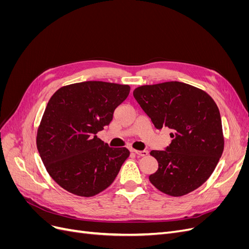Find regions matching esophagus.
Listing matches in <instances>:
<instances>
[{
	"label": "esophagus",
	"mask_w": 249,
	"mask_h": 249,
	"mask_svg": "<svg viewBox=\"0 0 249 249\" xmlns=\"http://www.w3.org/2000/svg\"><path fill=\"white\" fill-rule=\"evenodd\" d=\"M132 152L136 154L138 157H144L148 154L147 150H135V149H132Z\"/></svg>",
	"instance_id": "34e87169"
}]
</instances>
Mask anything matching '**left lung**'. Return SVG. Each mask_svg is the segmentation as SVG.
<instances>
[{
	"label": "left lung",
	"instance_id": "1",
	"mask_svg": "<svg viewBox=\"0 0 249 249\" xmlns=\"http://www.w3.org/2000/svg\"><path fill=\"white\" fill-rule=\"evenodd\" d=\"M135 100L157 129L172 130L164 150H152L158 170L149 180L158 190L182 196L212 175L223 152L219 110L202 90L171 81L144 85L133 91Z\"/></svg>",
	"mask_w": 249,
	"mask_h": 249
}]
</instances>
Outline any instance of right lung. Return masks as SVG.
<instances>
[{
	"mask_svg": "<svg viewBox=\"0 0 249 249\" xmlns=\"http://www.w3.org/2000/svg\"><path fill=\"white\" fill-rule=\"evenodd\" d=\"M129 92V85L87 81L61 87L50 99L36 144L49 175L66 191L93 196L115 179L130 152L109 147L96 134Z\"/></svg>",
	"mask_w": 249,
	"mask_h": 249,
	"instance_id": "add662e5",
	"label": "right lung"
}]
</instances>
